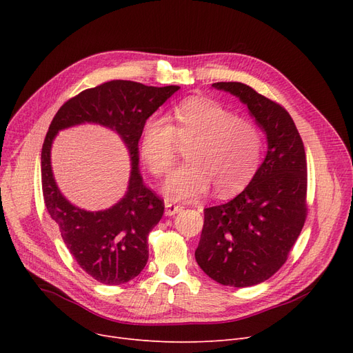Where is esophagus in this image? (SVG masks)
<instances>
[{
    "label": "esophagus",
    "mask_w": 353,
    "mask_h": 353,
    "mask_svg": "<svg viewBox=\"0 0 353 353\" xmlns=\"http://www.w3.org/2000/svg\"><path fill=\"white\" fill-rule=\"evenodd\" d=\"M164 208H165V216H173V214H177L183 210V206L174 205V203H172V201H165Z\"/></svg>",
    "instance_id": "esophagus-1"
}]
</instances>
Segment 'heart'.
Masks as SVG:
<instances>
[{"mask_svg":"<svg viewBox=\"0 0 353 353\" xmlns=\"http://www.w3.org/2000/svg\"><path fill=\"white\" fill-rule=\"evenodd\" d=\"M173 124L159 116L148 117L140 130L139 148L145 165L160 176L176 161V143H190L189 163L170 173L163 193L170 200H194L210 186L217 194H230L253 177L262 153L256 125L220 103L192 97L173 108Z\"/></svg>","mask_w":353,"mask_h":353,"instance_id":"obj_1","label":"heart"}]
</instances>
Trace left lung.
I'll return each instance as SVG.
<instances>
[{
  "label": "left lung",
  "instance_id": "left-lung-1",
  "mask_svg": "<svg viewBox=\"0 0 353 353\" xmlns=\"http://www.w3.org/2000/svg\"><path fill=\"white\" fill-rule=\"evenodd\" d=\"M212 87L236 96L268 139V153L246 189L205 209L196 262L220 285L248 288L286 262L306 219L307 167L303 141L281 105L243 83Z\"/></svg>",
  "mask_w": 353,
  "mask_h": 353
}]
</instances>
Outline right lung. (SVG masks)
<instances>
[{"label":"right lung","mask_w":353,"mask_h":353,"mask_svg":"<svg viewBox=\"0 0 353 353\" xmlns=\"http://www.w3.org/2000/svg\"><path fill=\"white\" fill-rule=\"evenodd\" d=\"M113 80L81 91L54 116L41 150V181L46 208L80 268L104 285L134 279L148 259L147 236L159 223L164 203L143 183L139 170V139L143 123L179 90ZM90 122L116 131L132 161L126 194L105 211L74 207L59 192L50 169V145L59 131Z\"/></svg>","instance_id":"1"}]
</instances>
